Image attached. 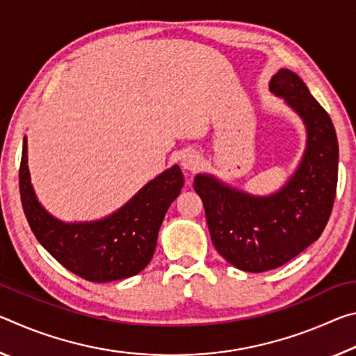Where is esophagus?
I'll use <instances>...</instances> for the list:
<instances>
[{
  "label": "esophagus",
  "mask_w": 356,
  "mask_h": 356,
  "mask_svg": "<svg viewBox=\"0 0 356 356\" xmlns=\"http://www.w3.org/2000/svg\"><path fill=\"white\" fill-rule=\"evenodd\" d=\"M180 165L184 166V170L186 171H196L197 168L201 166V156L196 152H185L180 159Z\"/></svg>",
  "instance_id": "esophagus-1"
}]
</instances>
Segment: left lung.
I'll list each match as a JSON object with an SVG mask.
<instances>
[{
  "mask_svg": "<svg viewBox=\"0 0 356 356\" xmlns=\"http://www.w3.org/2000/svg\"><path fill=\"white\" fill-rule=\"evenodd\" d=\"M270 91L298 114L306 127V149L297 171L268 196H256L209 174L195 177L216 251L243 272L281 267L321 237L333 210L337 185L336 131L328 113L303 80L281 69Z\"/></svg>",
  "mask_w": 356,
  "mask_h": 356,
  "instance_id": "obj_1",
  "label": "left lung"
}]
</instances>
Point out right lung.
<instances>
[{
    "instance_id": "add662e5",
    "label": "right lung",
    "mask_w": 356,
    "mask_h": 356,
    "mask_svg": "<svg viewBox=\"0 0 356 356\" xmlns=\"http://www.w3.org/2000/svg\"><path fill=\"white\" fill-rule=\"evenodd\" d=\"M19 174L22 206L35 238L72 273L92 282L130 278L146 268L168 209L184 186V174L174 165L106 218L64 222L48 213L35 197L26 138Z\"/></svg>"
}]
</instances>
